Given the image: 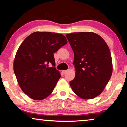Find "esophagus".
I'll return each instance as SVG.
<instances>
[{
	"mask_svg": "<svg viewBox=\"0 0 127 127\" xmlns=\"http://www.w3.org/2000/svg\"><path fill=\"white\" fill-rule=\"evenodd\" d=\"M67 72V70H62V73H63V74H65Z\"/></svg>",
	"mask_w": 127,
	"mask_h": 127,
	"instance_id": "esophagus-1",
	"label": "esophagus"
}]
</instances>
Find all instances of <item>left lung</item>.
<instances>
[{
    "mask_svg": "<svg viewBox=\"0 0 127 127\" xmlns=\"http://www.w3.org/2000/svg\"><path fill=\"white\" fill-rule=\"evenodd\" d=\"M74 52L76 76L70 85L73 91L84 99L100 94L112 74L110 50L105 40L93 32L73 33L66 35Z\"/></svg>",
    "mask_w": 127,
    "mask_h": 127,
    "instance_id": "1",
    "label": "left lung"
}]
</instances>
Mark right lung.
<instances>
[{"label":"right lung","instance_id":"obj_1","mask_svg":"<svg viewBox=\"0 0 127 127\" xmlns=\"http://www.w3.org/2000/svg\"><path fill=\"white\" fill-rule=\"evenodd\" d=\"M67 43L61 34L36 32L22 43L15 55L14 72L21 88L29 98L42 100L51 94L59 79L54 53ZM51 63L52 67H48Z\"/></svg>","mask_w":127,"mask_h":127}]
</instances>
